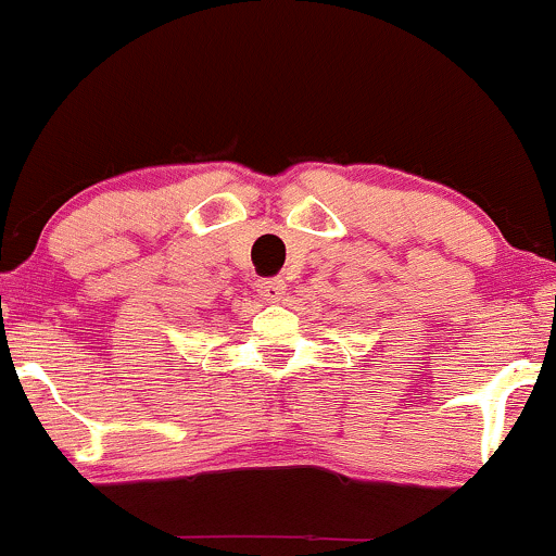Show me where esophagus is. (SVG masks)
<instances>
[{"label": "esophagus", "instance_id": "obj_1", "mask_svg": "<svg viewBox=\"0 0 556 556\" xmlns=\"http://www.w3.org/2000/svg\"><path fill=\"white\" fill-rule=\"evenodd\" d=\"M258 290H261V298H264L266 303H277V301H282L288 285H285V279H264V282L258 285Z\"/></svg>", "mask_w": 556, "mask_h": 556}]
</instances>
